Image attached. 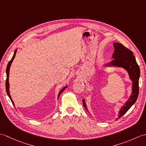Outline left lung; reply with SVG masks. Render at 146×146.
I'll use <instances>...</instances> for the list:
<instances>
[{"label":"left lung","instance_id":"1","mask_svg":"<svg viewBox=\"0 0 146 146\" xmlns=\"http://www.w3.org/2000/svg\"><path fill=\"white\" fill-rule=\"evenodd\" d=\"M114 52L112 55L113 60L105 64V66L120 67L125 69L129 74V78L132 82V94L124 105L121 107L119 112V119L123 116L133 105L135 104L139 95V80L140 77V68L136 62L133 52L125 48L120 43L114 42ZM83 107L88 111L85 99L83 100Z\"/></svg>","mask_w":146,"mask_h":146}]
</instances>
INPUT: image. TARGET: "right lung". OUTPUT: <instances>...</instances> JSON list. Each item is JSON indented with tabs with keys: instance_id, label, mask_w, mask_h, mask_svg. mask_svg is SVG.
<instances>
[{
	"instance_id": "add662e5",
	"label": "right lung",
	"mask_w": 146,
	"mask_h": 146,
	"mask_svg": "<svg viewBox=\"0 0 146 146\" xmlns=\"http://www.w3.org/2000/svg\"><path fill=\"white\" fill-rule=\"evenodd\" d=\"M17 50V49H15V51H14V55H13V56H12V59H11V60L9 62V63H8V64H7V68H6V75H7V79H6V82H5V88H6V92H7V95L9 96V97L10 98L11 100V102H12V104H13L14 105H14V103L13 100H12L11 96V95H10V92H9V70H10L11 65V64H12V61H13L14 59V58H15V54H16ZM67 87H68V86H64V87H63V88L61 89V90L60 92V93H59V94H58V98H59V97H60V95H61V93L63 92L64 90L66 89Z\"/></svg>"
}]
</instances>
